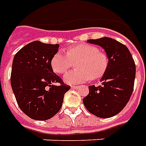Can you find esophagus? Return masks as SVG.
<instances>
[{"label":"esophagus","instance_id":"obj_1","mask_svg":"<svg viewBox=\"0 0 146 146\" xmlns=\"http://www.w3.org/2000/svg\"><path fill=\"white\" fill-rule=\"evenodd\" d=\"M71 89H73V90H77V89L78 88V86H71Z\"/></svg>","mask_w":146,"mask_h":146}]
</instances>
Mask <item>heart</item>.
<instances>
[{
  "label": "heart",
  "mask_w": 146,
  "mask_h": 146,
  "mask_svg": "<svg viewBox=\"0 0 146 146\" xmlns=\"http://www.w3.org/2000/svg\"><path fill=\"white\" fill-rule=\"evenodd\" d=\"M76 63V69L64 75L68 84H78L102 77L108 66V56L98 47L79 44L68 48L67 54L58 52L52 56L51 67L54 72L63 75Z\"/></svg>",
  "instance_id": "1"
}]
</instances>
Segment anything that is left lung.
Instances as JSON below:
<instances>
[{"label":"left lung","instance_id":"8db88e82","mask_svg":"<svg viewBox=\"0 0 146 146\" xmlns=\"http://www.w3.org/2000/svg\"><path fill=\"white\" fill-rule=\"evenodd\" d=\"M87 42L104 48L108 66L101 86H89L90 93L83 98V104L98 117H112L123 109L132 94L136 71L134 60L126 45L111 38L89 39Z\"/></svg>","mask_w":146,"mask_h":146}]
</instances>
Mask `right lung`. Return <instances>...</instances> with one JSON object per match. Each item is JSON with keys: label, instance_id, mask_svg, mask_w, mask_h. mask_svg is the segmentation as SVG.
<instances>
[{"label": "right lung", "instance_id": "obj_1", "mask_svg": "<svg viewBox=\"0 0 146 146\" xmlns=\"http://www.w3.org/2000/svg\"><path fill=\"white\" fill-rule=\"evenodd\" d=\"M59 46L35 41L22 48L13 59L12 91L20 109L35 120L54 116L61 108L65 93L70 90L51 67ZM56 82L61 85H54Z\"/></svg>", "mask_w": 146, "mask_h": 146}]
</instances>
